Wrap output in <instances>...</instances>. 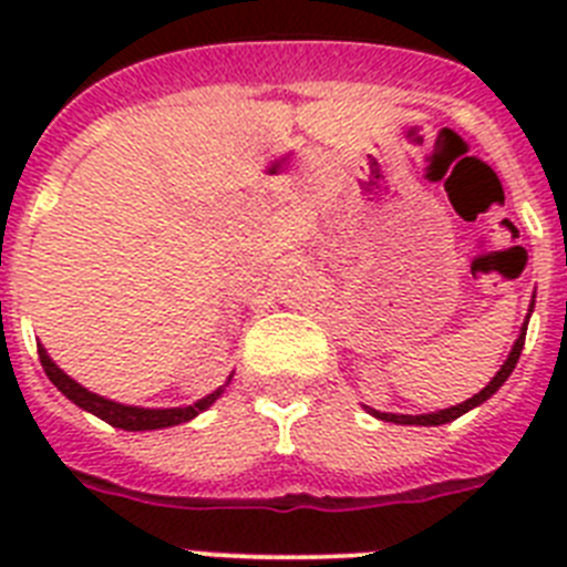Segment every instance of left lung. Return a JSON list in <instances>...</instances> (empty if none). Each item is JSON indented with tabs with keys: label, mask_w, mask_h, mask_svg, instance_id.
Listing matches in <instances>:
<instances>
[{
	"label": "left lung",
	"mask_w": 567,
	"mask_h": 567,
	"mask_svg": "<svg viewBox=\"0 0 567 567\" xmlns=\"http://www.w3.org/2000/svg\"><path fill=\"white\" fill-rule=\"evenodd\" d=\"M530 312H534V300H530L528 318H530ZM528 318H525V323L519 327L517 340H514V346H511V352H508V358H505V363L499 365V372L491 378V383L485 385L483 392H477L474 398L465 400V403H457V405H452V409H440V412H429V414H392V412H378V409H369V405H365V412L378 420H385V423H398V425H443V423H452V420L463 417L465 412H471V409H477L480 403H485V400H488L491 394L497 392L499 385L508 380V374L514 372V365H517L519 354H523L525 332H528Z\"/></svg>",
	"instance_id": "obj_1"
}]
</instances>
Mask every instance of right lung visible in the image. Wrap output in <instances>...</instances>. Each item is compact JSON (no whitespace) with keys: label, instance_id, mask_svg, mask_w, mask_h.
<instances>
[{"label":"right lung","instance_id":"add662e5","mask_svg":"<svg viewBox=\"0 0 567 567\" xmlns=\"http://www.w3.org/2000/svg\"><path fill=\"white\" fill-rule=\"evenodd\" d=\"M39 360H42V369L50 378V383L56 385L70 403H76L79 409L96 414L104 423L115 425V429H124V432H155V429H169V425L189 423L193 417L207 412L209 405L224 394V385H218L213 394H207V398H202L193 405H178V409H142V405L115 403V400H107L102 398V394L84 389L82 383H76V380L70 378V374H64L62 369L53 363V358H50L48 349H44L42 343H39ZM229 380H233V374L227 378V383Z\"/></svg>","mask_w":567,"mask_h":567}]
</instances>
